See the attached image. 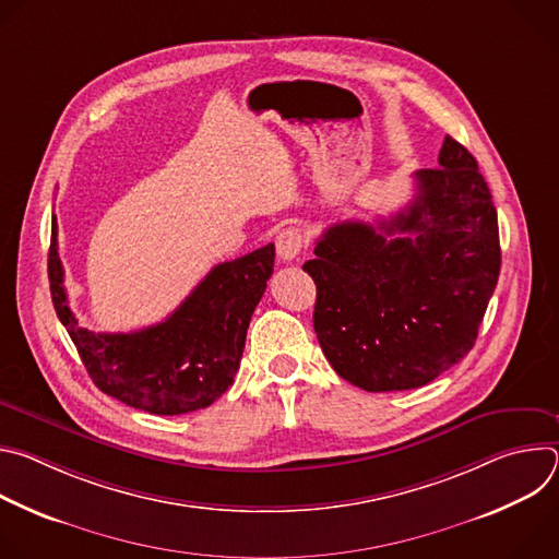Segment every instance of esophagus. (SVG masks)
Instances as JSON below:
<instances>
[{
    "label": "esophagus",
    "instance_id": "esophagus-1",
    "mask_svg": "<svg viewBox=\"0 0 559 559\" xmlns=\"http://www.w3.org/2000/svg\"><path fill=\"white\" fill-rule=\"evenodd\" d=\"M305 248V236L298 227H285L276 236V252L281 261H294Z\"/></svg>",
    "mask_w": 559,
    "mask_h": 559
}]
</instances>
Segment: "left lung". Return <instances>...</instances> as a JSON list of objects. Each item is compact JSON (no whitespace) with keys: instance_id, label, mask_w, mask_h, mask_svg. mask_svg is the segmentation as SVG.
<instances>
[{"instance_id":"obj_1","label":"left lung","mask_w":559,"mask_h":559,"mask_svg":"<svg viewBox=\"0 0 559 559\" xmlns=\"http://www.w3.org/2000/svg\"><path fill=\"white\" fill-rule=\"evenodd\" d=\"M440 168L376 225L343 221L302 270L316 283L313 330L325 358L365 391H403L457 365L500 276L498 212L473 154L444 136Z\"/></svg>"}]
</instances>
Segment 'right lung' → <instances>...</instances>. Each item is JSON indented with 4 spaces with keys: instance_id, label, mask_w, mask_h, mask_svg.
I'll use <instances>...</instances> for the list:
<instances>
[{
    "instance_id": "1",
    "label": "right lung",
    "mask_w": 559,
    "mask_h": 559,
    "mask_svg": "<svg viewBox=\"0 0 559 559\" xmlns=\"http://www.w3.org/2000/svg\"><path fill=\"white\" fill-rule=\"evenodd\" d=\"M274 272V246L221 263L166 318L130 334H95L68 307L52 216V305L93 382L123 405L179 416L210 407L234 382L252 313Z\"/></svg>"
}]
</instances>
